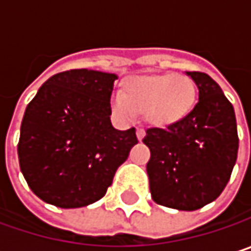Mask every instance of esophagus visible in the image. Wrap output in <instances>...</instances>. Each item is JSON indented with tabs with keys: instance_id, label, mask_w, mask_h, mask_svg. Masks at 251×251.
<instances>
[{
	"instance_id": "obj_1",
	"label": "esophagus",
	"mask_w": 251,
	"mask_h": 251,
	"mask_svg": "<svg viewBox=\"0 0 251 251\" xmlns=\"http://www.w3.org/2000/svg\"><path fill=\"white\" fill-rule=\"evenodd\" d=\"M136 136H138V139L141 141V139L145 136V130H144L142 127H138V129H136Z\"/></svg>"
}]
</instances>
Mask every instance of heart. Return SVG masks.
<instances>
[{
	"label": "heart",
	"mask_w": 251,
	"mask_h": 251,
	"mask_svg": "<svg viewBox=\"0 0 251 251\" xmlns=\"http://www.w3.org/2000/svg\"><path fill=\"white\" fill-rule=\"evenodd\" d=\"M198 90L195 81L181 74L138 75L129 78L122 93L110 97V110L121 124H130L138 112L155 126L181 121L195 107Z\"/></svg>",
	"instance_id": "b5f03b06"
}]
</instances>
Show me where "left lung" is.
<instances>
[{
    "instance_id": "obj_1",
    "label": "left lung",
    "mask_w": 251,
    "mask_h": 251,
    "mask_svg": "<svg viewBox=\"0 0 251 251\" xmlns=\"http://www.w3.org/2000/svg\"><path fill=\"white\" fill-rule=\"evenodd\" d=\"M199 101L181 121L147 129L142 142L150 148L147 164L154 202L178 211H196L214 202L232 173L238 135L232 104L221 87L203 73H186Z\"/></svg>"
}]
</instances>
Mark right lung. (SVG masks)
Listing matches in <instances>:
<instances>
[{
	"label": "right lung",
	"mask_w": 251,
	"mask_h": 251,
	"mask_svg": "<svg viewBox=\"0 0 251 251\" xmlns=\"http://www.w3.org/2000/svg\"><path fill=\"white\" fill-rule=\"evenodd\" d=\"M116 74L71 70L52 75L27 104L17 147L31 192L58 208H81L101 199L130 148L135 127L110 122Z\"/></svg>",
	"instance_id": "add662e5"
}]
</instances>
